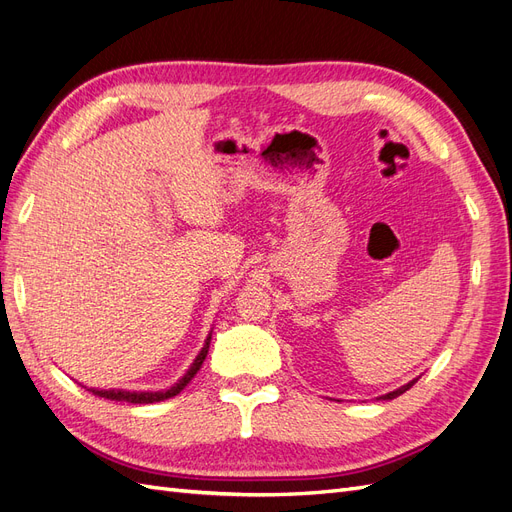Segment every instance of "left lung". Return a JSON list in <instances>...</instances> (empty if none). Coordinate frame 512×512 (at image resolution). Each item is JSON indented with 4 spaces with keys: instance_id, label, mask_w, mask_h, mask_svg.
<instances>
[{
    "instance_id": "8db88e82",
    "label": "left lung",
    "mask_w": 512,
    "mask_h": 512,
    "mask_svg": "<svg viewBox=\"0 0 512 512\" xmlns=\"http://www.w3.org/2000/svg\"><path fill=\"white\" fill-rule=\"evenodd\" d=\"M416 384V379H414V382H410V384H405V386H401L399 390H394V392H388V394H384V397L382 399H397L399 397V394H403L405 390H410L412 386Z\"/></svg>"
}]
</instances>
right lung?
<instances>
[{
  "mask_svg": "<svg viewBox=\"0 0 512 512\" xmlns=\"http://www.w3.org/2000/svg\"><path fill=\"white\" fill-rule=\"evenodd\" d=\"M210 339H212V334L206 339V345L201 347V352H199V356L195 358V362L191 364V369L186 371V375L180 379L178 384L171 386V388L165 390V392H128V390H94V388H92V394H96V397H102V399L126 401V403H156V401L171 399V397H175V394H180V390H184V386H186L188 382H191V379L197 375V371L201 369L203 360H206V356H208Z\"/></svg>",
  "mask_w": 512,
  "mask_h": 512,
  "instance_id": "add662e5",
  "label": "right lung"
}]
</instances>
